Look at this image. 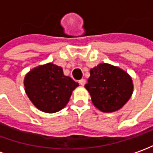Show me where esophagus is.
<instances>
[{
  "instance_id": "esophagus-1",
  "label": "esophagus",
  "mask_w": 153,
  "mask_h": 153,
  "mask_svg": "<svg viewBox=\"0 0 153 153\" xmlns=\"http://www.w3.org/2000/svg\"><path fill=\"white\" fill-rule=\"evenodd\" d=\"M86 83V80L85 79H81L80 81H79V84L81 85V86H84Z\"/></svg>"
}]
</instances>
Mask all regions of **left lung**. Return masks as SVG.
Masks as SVG:
<instances>
[{"instance_id":"obj_1","label":"left lung","mask_w":153,"mask_h":153,"mask_svg":"<svg viewBox=\"0 0 153 153\" xmlns=\"http://www.w3.org/2000/svg\"><path fill=\"white\" fill-rule=\"evenodd\" d=\"M85 88L93 105L104 113L120 109L131 98L134 85L126 71L107 63H101L90 70Z\"/></svg>"}]
</instances>
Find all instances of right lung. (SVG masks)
<instances>
[{"label":"right lung","instance_id":"add662e5","mask_svg":"<svg viewBox=\"0 0 153 153\" xmlns=\"http://www.w3.org/2000/svg\"><path fill=\"white\" fill-rule=\"evenodd\" d=\"M25 93L32 103L45 113L58 112L66 106L79 84L65 76L54 63L38 65L29 71L23 81Z\"/></svg>","mask_w":153,"mask_h":153}]
</instances>
